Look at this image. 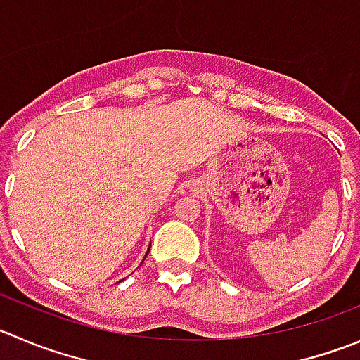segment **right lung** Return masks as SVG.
I'll return each instance as SVG.
<instances>
[{
    "instance_id": "obj_1",
    "label": "right lung",
    "mask_w": 360,
    "mask_h": 360,
    "mask_svg": "<svg viewBox=\"0 0 360 360\" xmlns=\"http://www.w3.org/2000/svg\"><path fill=\"white\" fill-rule=\"evenodd\" d=\"M146 255H148V252H146Z\"/></svg>"
}]
</instances>
